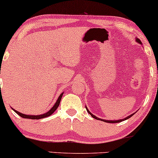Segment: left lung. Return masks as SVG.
<instances>
[{"instance_id": "8db88e82", "label": "left lung", "mask_w": 158, "mask_h": 158, "mask_svg": "<svg viewBox=\"0 0 158 158\" xmlns=\"http://www.w3.org/2000/svg\"><path fill=\"white\" fill-rule=\"evenodd\" d=\"M136 41H137V42H138L139 44H142V42H141V41L140 40H139V39H136ZM85 108H86V109H87V111L88 112V113H89L90 115H91V117H93V118H94V119H98V120H101V121H103V122H106V123H119V122H122V121H123V120H126V119H129L130 117H131L132 116L134 115V114H131V115H129L128 116V117H126V118L125 119H119V120H106V119H99V118H98V117H96V116H94V114H92L91 113H90V112L89 111V110L88 109V108H87V107L85 106Z\"/></svg>"}]
</instances>
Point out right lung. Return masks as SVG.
Masks as SVG:
<instances>
[{
	"mask_svg": "<svg viewBox=\"0 0 158 158\" xmlns=\"http://www.w3.org/2000/svg\"><path fill=\"white\" fill-rule=\"evenodd\" d=\"M64 93H61V94L60 96H59V98H58L57 101H56V102L55 103V105H54L52 107V108L50 109L49 111L47 112V113H45L44 114H41V115H27V114H23L22 113H20V112L17 111V110L13 109L12 108V110H14V111L15 112L16 114H18L20 117H23V118H26V119H42V118H44V117H48L49 116H50L51 114L53 113L55 110L57 109V108L59 107V103L61 102V97H62V95Z\"/></svg>",
	"mask_w": 158,
	"mask_h": 158,
	"instance_id": "add662e5",
	"label": "right lung"
}]
</instances>
